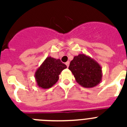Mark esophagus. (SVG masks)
<instances>
[{
    "mask_svg": "<svg viewBox=\"0 0 127 127\" xmlns=\"http://www.w3.org/2000/svg\"><path fill=\"white\" fill-rule=\"evenodd\" d=\"M65 65H67V67H69V61L65 63Z\"/></svg>",
    "mask_w": 127,
    "mask_h": 127,
    "instance_id": "1",
    "label": "esophagus"
}]
</instances>
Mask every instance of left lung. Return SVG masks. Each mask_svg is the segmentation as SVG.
<instances>
[{"mask_svg":"<svg viewBox=\"0 0 127 127\" xmlns=\"http://www.w3.org/2000/svg\"><path fill=\"white\" fill-rule=\"evenodd\" d=\"M69 69L77 83L84 88H93L101 82L102 67L94 59L85 54L75 56L69 65Z\"/></svg>","mask_w":127,"mask_h":127,"instance_id":"left-lung-1","label":"left lung"}]
</instances>
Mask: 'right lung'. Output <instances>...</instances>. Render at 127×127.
<instances>
[{"label": "right lung", "instance_id": "add662e5", "mask_svg": "<svg viewBox=\"0 0 127 127\" xmlns=\"http://www.w3.org/2000/svg\"><path fill=\"white\" fill-rule=\"evenodd\" d=\"M67 66L60 59L48 57L35 72L37 85L42 89L52 87L58 81L59 75Z\"/></svg>", "mask_w": 127, "mask_h": 127}]
</instances>
